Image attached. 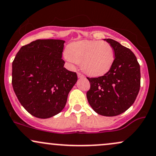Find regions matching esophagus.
<instances>
[{
    "mask_svg": "<svg viewBox=\"0 0 156 156\" xmlns=\"http://www.w3.org/2000/svg\"><path fill=\"white\" fill-rule=\"evenodd\" d=\"M78 78H84V76L80 73H78Z\"/></svg>",
    "mask_w": 156,
    "mask_h": 156,
    "instance_id": "obj_1",
    "label": "esophagus"
}]
</instances>
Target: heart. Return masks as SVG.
Returning a JSON list of instances; mask_svg holds the SVG:
<instances>
[{"instance_id":"b5f03b06","label":"heart","mask_w":156,"mask_h":156,"mask_svg":"<svg viewBox=\"0 0 156 156\" xmlns=\"http://www.w3.org/2000/svg\"><path fill=\"white\" fill-rule=\"evenodd\" d=\"M66 58L71 62L80 64L81 69L88 76L97 77L108 72L114 64L115 53L108 42L85 40L69 44Z\"/></svg>"}]
</instances>
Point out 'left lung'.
Here are the masks:
<instances>
[{"label": "left lung", "instance_id": "obj_1", "mask_svg": "<svg viewBox=\"0 0 156 156\" xmlns=\"http://www.w3.org/2000/svg\"><path fill=\"white\" fill-rule=\"evenodd\" d=\"M105 40L114 48V64L104 76L87 78L90 89L87 98L98 114L114 117L128 110L135 101L140 89V66L129 48L114 39Z\"/></svg>", "mask_w": 156, "mask_h": 156}]
</instances>
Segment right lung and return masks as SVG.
I'll return each instance as SVG.
<instances>
[{"instance_id": "right-lung-1", "label": "right lung", "mask_w": 156, "mask_h": 156, "mask_svg": "<svg viewBox=\"0 0 156 156\" xmlns=\"http://www.w3.org/2000/svg\"><path fill=\"white\" fill-rule=\"evenodd\" d=\"M64 40L37 39L23 45L12 62V83L20 103L31 115L46 119L62 112L76 73L64 67Z\"/></svg>"}]
</instances>
